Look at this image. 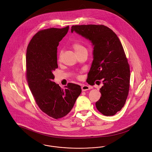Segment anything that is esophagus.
Masks as SVG:
<instances>
[{
    "label": "esophagus",
    "mask_w": 152,
    "mask_h": 152,
    "mask_svg": "<svg viewBox=\"0 0 152 152\" xmlns=\"http://www.w3.org/2000/svg\"><path fill=\"white\" fill-rule=\"evenodd\" d=\"M81 89L83 91H86L87 90H89L90 89V87L89 86H88L87 85H83L82 87H81Z\"/></svg>",
    "instance_id": "esophagus-1"
}]
</instances>
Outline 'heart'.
Instances as JSON below:
<instances>
[{
	"instance_id": "b5f03b06",
	"label": "heart",
	"mask_w": 152,
	"mask_h": 152,
	"mask_svg": "<svg viewBox=\"0 0 152 152\" xmlns=\"http://www.w3.org/2000/svg\"><path fill=\"white\" fill-rule=\"evenodd\" d=\"M72 48L76 52V54H78V53H80L84 51H87L86 47L82 44L80 43L79 42H74L72 44ZM62 53H63L62 50L59 51L58 55V58L59 60L61 58Z\"/></svg>"
}]
</instances>
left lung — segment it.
I'll return each mask as SVG.
<instances>
[{
  "mask_svg": "<svg viewBox=\"0 0 152 152\" xmlns=\"http://www.w3.org/2000/svg\"><path fill=\"white\" fill-rule=\"evenodd\" d=\"M89 39L94 47V60L88 83L101 80V96L97 109L105 116H113L125 104L130 87V68L123 45L116 34L104 25H76L71 27Z\"/></svg>",
  "mask_w": 152,
  "mask_h": 152,
  "instance_id": "left-lung-1",
  "label": "left lung"
}]
</instances>
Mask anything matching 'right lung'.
<instances>
[{"label":"right lung","instance_id":"1","mask_svg":"<svg viewBox=\"0 0 152 152\" xmlns=\"http://www.w3.org/2000/svg\"><path fill=\"white\" fill-rule=\"evenodd\" d=\"M69 26L39 31L27 48L26 78L37 105L55 119L66 116L73 107L81 87L68 83L65 89L56 84L53 71L58 68L57 47L67 34Z\"/></svg>","mask_w":152,"mask_h":152}]
</instances>
